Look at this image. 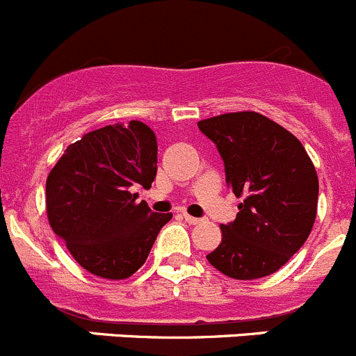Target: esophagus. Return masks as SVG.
<instances>
[{"label": "esophagus", "instance_id": "34e87169", "mask_svg": "<svg viewBox=\"0 0 356 356\" xmlns=\"http://www.w3.org/2000/svg\"><path fill=\"white\" fill-rule=\"evenodd\" d=\"M184 218H185V222H188L191 225H197V223H201V218H195V216L187 215V213L184 215Z\"/></svg>", "mask_w": 356, "mask_h": 356}]
</instances>
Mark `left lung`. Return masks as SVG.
Listing matches in <instances>:
<instances>
[{"label":"left lung","instance_id":"8db88e82","mask_svg":"<svg viewBox=\"0 0 356 356\" xmlns=\"http://www.w3.org/2000/svg\"><path fill=\"white\" fill-rule=\"evenodd\" d=\"M216 145L227 187L236 197V220L222 225V243L206 259L234 280L276 273L306 243L318 206V176L302 143L255 111L197 122Z\"/></svg>","mask_w":356,"mask_h":356}]
</instances>
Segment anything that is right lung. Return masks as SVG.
Returning <instances> with one entry per match:
<instances>
[{
	"instance_id": "right-lung-1",
	"label": "right lung",
	"mask_w": 356,
	"mask_h": 356,
	"mask_svg": "<svg viewBox=\"0 0 356 356\" xmlns=\"http://www.w3.org/2000/svg\"><path fill=\"white\" fill-rule=\"evenodd\" d=\"M155 175L157 140L143 122L106 125L66 148L47 178V215L83 269L124 280L143 266L172 216L133 194Z\"/></svg>"
}]
</instances>
